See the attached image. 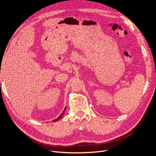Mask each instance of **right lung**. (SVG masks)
<instances>
[{
    "label": "right lung",
    "mask_w": 156,
    "mask_h": 156,
    "mask_svg": "<svg viewBox=\"0 0 156 156\" xmlns=\"http://www.w3.org/2000/svg\"><path fill=\"white\" fill-rule=\"evenodd\" d=\"M66 107H65V108L64 109V111H63V112H62V113L60 115V116L58 117V118H56V119H55V120H53V122H56V121H58V120H59V119H61V118H62V116H63V115H64V113H65V110H66Z\"/></svg>",
    "instance_id": "add662e5"
}]
</instances>
